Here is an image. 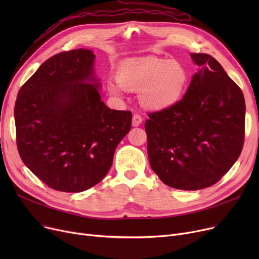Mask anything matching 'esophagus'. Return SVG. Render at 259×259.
Segmentation results:
<instances>
[{"label": "esophagus", "mask_w": 259, "mask_h": 259, "mask_svg": "<svg viewBox=\"0 0 259 259\" xmlns=\"http://www.w3.org/2000/svg\"><path fill=\"white\" fill-rule=\"evenodd\" d=\"M143 121V117L140 115V114H134L133 117H132V125L134 127H138L142 124Z\"/></svg>", "instance_id": "obj_1"}]
</instances>
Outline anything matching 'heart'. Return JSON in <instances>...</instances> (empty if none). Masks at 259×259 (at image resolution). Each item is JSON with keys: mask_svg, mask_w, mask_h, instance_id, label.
<instances>
[{"mask_svg": "<svg viewBox=\"0 0 259 259\" xmlns=\"http://www.w3.org/2000/svg\"><path fill=\"white\" fill-rule=\"evenodd\" d=\"M117 84L108 81L107 90L119 95L122 88L140 89L142 105L152 110H162L178 103L188 81L185 67L176 61L143 59L128 61L118 66Z\"/></svg>", "mask_w": 259, "mask_h": 259, "instance_id": "1", "label": "heart"}]
</instances>
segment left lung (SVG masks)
<instances>
[{
	"label": "left lung",
	"mask_w": 259,
	"mask_h": 259,
	"mask_svg": "<svg viewBox=\"0 0 259 259\" xmlns=\"http://www.w3.org/2000/svg\"><path fill=\"white\" fill-rule=\"evenodd\" d=\"M201 68L184 98L148 113L152 170L169 187L199 190L219 182L239 157L246 104L241 89L210 54L191 53Z\"/></svg>",
	"instance_id": "1"
}]
</instances>
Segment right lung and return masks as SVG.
<instances>
[{"instance_id":"obj_1","label":"right lung","mask_w":259,"mask_h":259,"mask_svg":"<svg viewBox=\"0 0 259 259\" xmlns=\"http://www.w3.org/2000/svg\"><path fill=\"white\" fill-rule=\"evenodd\" d=\"M93 61L91 50L60 52L40 65L18 93L19 154L57 191L81 192L99 184L131 129V111L112 110L101 101Z\"/></svg>"}]
</instances>
